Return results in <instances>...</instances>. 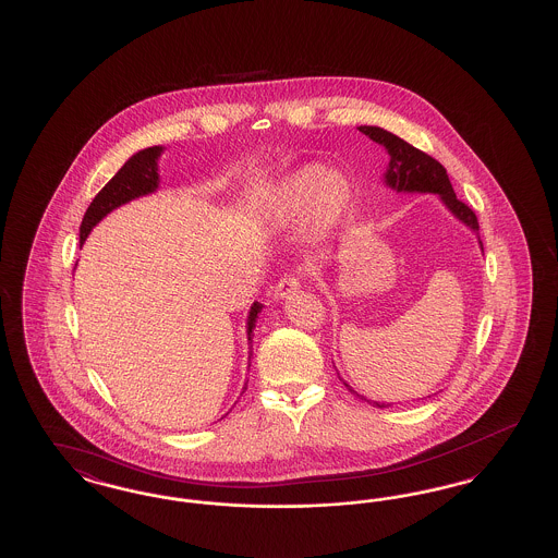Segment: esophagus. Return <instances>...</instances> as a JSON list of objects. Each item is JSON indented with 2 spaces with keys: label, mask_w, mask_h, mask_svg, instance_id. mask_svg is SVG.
Returning <instances> with one entry per match:
<instances>
[{
  "label": "esophagus",
  "mask_w": 558,
  "mask_h": 558,
  "mask_svg": "<svg viewBox=\"0 0 558 558\" xmlns=\"http://www.w3.org/2000/svg\"><path fill=\"white\" fill-rule=\"evenodd\" d=\"M299 287H301L299 276L287 274L284 278L278 280V284H276V289H274V296H276V299H287V296H291L292 292L299 291Z\"/></svg>",
  "instance_id": "obj_1"
}]
</instances>
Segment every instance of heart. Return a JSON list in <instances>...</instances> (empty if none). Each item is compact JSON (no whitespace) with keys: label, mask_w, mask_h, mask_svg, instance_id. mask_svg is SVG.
<instances>
[{"label":"heart","mask_w":558,"mask_h":558,"mask_svg":"<svg viewBox=\"0 0 558 558\" xmlns=\"http://www.w3.org/2000/svg\"><path fill=\"white\" fill-rule=\"evenodd\" d=\"M351 209V192L339 175L328 178L324 165H305L284 182L278 196V213L289 221H301L314 213L322 232L335 230Z\"/></svg>","instance_id":"b5f03b06"}]
</instances>
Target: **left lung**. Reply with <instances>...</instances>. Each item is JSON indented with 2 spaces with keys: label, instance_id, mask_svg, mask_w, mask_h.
I'll return each mask as SVG.
<instances>
[{
  "label": "left lung",
  "instance_id": "1",
  "mask_svg": "<svg viewBox=\"0 0 558 558\" xmlns=\"http://www.w3.org/2000/svg\"><path fill=\"white\" fill-rule=\"evenodd\" d=\"M357 130L366 133L374 142L383 144L389 150L391 162H389V169H387V175H385L389 186L396 187L398 192H401V190L403 192H435L444 198V203L450 207V211L458 219H462L469 228L478 230L477 215L469 205H464L462 201L456 198L448 171L439 160L428 157L426 153L414 148L405 140H401L391 132H385L380 128L364 125V128H357ZM371 403H376L378 408H385V403H378V401H371Z\"/></svg>",
  "mask_w": 558,
  "mask_h": 558
}]
</instances>
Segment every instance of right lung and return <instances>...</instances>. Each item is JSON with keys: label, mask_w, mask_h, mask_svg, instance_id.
<instances>
[{"label": "right lung", "mask_w": 558, "mask_h": 558, "mask_svg": "<svg viewBox=\"0 0 558 558\" xmlns=\"http://www.w3.org/2000/svg\"><path fill=\"white\" fill-rule=\"evenodd\" d=\"M159 146L140 150L137 155H133L132 159L128 160L117 175L108 182L107 186L102 187L96 198L89 203L87 211L83 215L81 221L80 240L87 239V234L92 232V228L107 215V213L117 209L123 203H130L132 198H137L142 194L155 192L159 186V173H157V159H159ZM262 303H253L251 312H248V341L257 322V314L262 312Z\"/></svg>", "instance_id": "obj_1"}]
</instances>
